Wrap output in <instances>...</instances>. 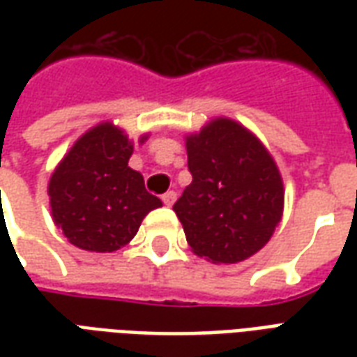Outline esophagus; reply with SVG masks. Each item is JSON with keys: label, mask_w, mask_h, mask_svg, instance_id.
Instances as JSON below:
<instances>
[{"label": "esophagus", "mask_w": 357, "mask_h": 357, "mask_svg": "<svg viewBox=\"0 0 357 357\" xmlns=\"http://www.w3.org/2000/svg\"><path fill=\"white\" fill-rule=\"evenodd\" d=\"M162 202L166 206H172L174 202H176V193L174 191H168V193L162 195Z\"/></svg>", "instance_id": "esophagus-1"}]
</instances>
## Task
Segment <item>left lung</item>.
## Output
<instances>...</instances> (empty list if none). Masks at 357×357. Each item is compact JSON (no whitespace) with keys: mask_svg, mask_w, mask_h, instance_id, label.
Wrapping results in <instances>:
<instances>
[{"mask_svg":"<svg viewBox=\"0 0 357 357\" xmlns=\"http://www.w3.org/2000/svg\"><path fill=\"white\" fill-rule=\"evenodd\" d=\"M193 181L174 204L195 255L237 264L271 239L283 218L281 172L262 141L231 118L218 116L185 135Z\"/></svg>","mask_w":357,"mask_h":357,"instance_id":"left-lung-1","label":"left lung"}]
</instances>
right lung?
Instances as JSON below:
<instances>
[{
  "instance_id": "right-lung-1",
  "label": "right lung",
  "mask_w": 357,
  "mask_h": 357,
  "mask_svg": "<svg viewBox=\"0 0 357 357\" xmlns=\"http://www.w3.org/2000/svg\"><path fill=\"white\" fill-rule=\"evenodd\" d=\"M149 139L141 135L139 143ZM133 143L112 122L80 135L47 183L51 216L70 245L89 252H114L135 237L143 218L160 208L128 160Z\"/></svg>"
}]
</instances>
